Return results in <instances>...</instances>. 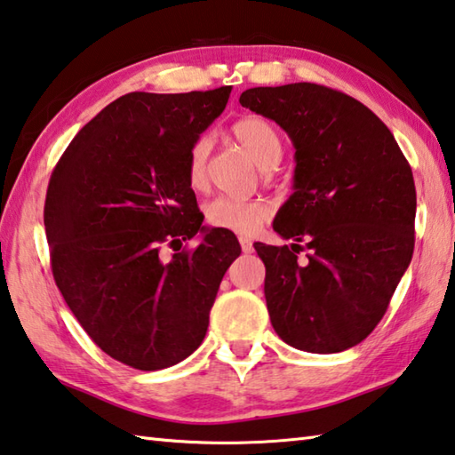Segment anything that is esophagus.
Returning a JSON list of instances; mask_svg holds the SVG:
<instances>
[{
    "label": "esophagus",
    "instance_id": "1",
    "mask_svg": "<svg viewBox=\"0 0 455 455\" xmlns=\"http://www.w3.org/2000/svg\"><path fill=\"white\" fill-rule=\"evenodd\" d=\"M239 245H242L243 253H251L253 251V242L250 237H239Z\"/></svg>",
    "mask_w": 455,
    "mask_h": 455
}]
</instances>
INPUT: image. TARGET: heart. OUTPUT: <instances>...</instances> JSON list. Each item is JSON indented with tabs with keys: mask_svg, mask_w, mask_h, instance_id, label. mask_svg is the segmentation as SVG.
<instances>
[{
	"mask_svg": "<svg viewBox=\"0 0 455 455\" xmlns=\"http://www.w3.org/2000/svg\"><path fill=\"white\" fill-rule=\"evenodd\" d=\"M234 136L247 156L261 170L275 168L283 158V139L277 128L261 116H245L234 124ZM212 152L210 136H200L192 142L186 158L188 184L194 190H202L208 184V158ZM271 205L263 200H243L220 196L205 205V220L213 228H221L234 234H255L261 224L269 220Z\"/></svg>",
	"mask_w": 455,
	"mask_h": 455,
	"instance_id": "1",
	"label": "heart"
}]
</instances>
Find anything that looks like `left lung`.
Instances as JSON below:
<instances>
[{
  "instance_id": "1",
  "label": "left lung",
  "mask_w": 455,
  "mask_h": 455,
  "mask_svg": "<svg viewBox=\"0 0 455 455\" xmlns=\"http://www.w3.org/2000/svg\"><path fill=\"white\" fill-rule=\"evenodd\" d=\"M239 102L275 121L295 147L293 194L273 221L295 243H255L273 329L307 353L355 347L380 323L412 261V168L388 126L345 92L291 83L247 89Z\"/></svg>"
}]
</instances>
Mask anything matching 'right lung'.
<instances>
[{"label":"right lung","instance_id":"1","mask_svg":"<svg viewBox=\"0 0 455 455\" xmlns=\"http://www.w3.org/2000/svg\"><path fill=\"white\" fill-rule=\"evenodd\" d=\"M231 87L128 92L68 144L49 180L45 231L65 303L94 345L139 371H162L202 345L220 283L242 253L204 228L186 158L224 113ZM203 234L192 252L159 257Z\"/></svg>","mask_w":455,"mask_h":455}]
</instances>
